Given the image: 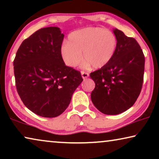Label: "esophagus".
<instances>
[{"instance_id": "1", "label": "esophagus", "mask_w": 159, "mask_h": 159, "mask_svg": "<svg viewBox=\"0 0 159 159\" xmlns=\"http://www.w3.org/2000/svg\"><path fill=\"white\" fill-rule=\"evenodd\" d=\"M81 75L83 79H86V78H88L89 77V74L88 72H85V71H81Z\"/></svg>"}]
</instances>
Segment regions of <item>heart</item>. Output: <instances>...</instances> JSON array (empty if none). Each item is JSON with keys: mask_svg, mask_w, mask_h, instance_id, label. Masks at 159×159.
<instances>
[{"mask_svg": "<svg viewBox=\"0 0 159 159\" xmlns=\"http://www.w3.org/2000/svg\"><path fill=\"white\" fill-rule=\"evenodd\" d=\"M116 47L117 40L112 32L100 27H87L69 34L68 42L62 45L61 55L69 67L77 66L83 56L84 66L91 65L94 69H101L112 59Z\"/></svg>", "mask_w": 159, "mask_h": 159, "instance_id": "heart-1", "label": "heart"}]
</instances>
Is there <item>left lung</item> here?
<instances>
[{"label":"left lung","instance_id":"8db88e82","mask_svg":"<svg viewBox=\"0 0 159 159\" xmlns=\"http://www.w3.org/2000/svg\"><path fill=\"white\" fill-rule=\"evenodd\" d=\"M117 40L114 57L108 64L90 73L95 83L91 93L93 103L103 114H121L135 103L143 87L145 56L133 38L113 30Z\"/></svg>","mask_w":159,"mask_h":159}]
</instances>
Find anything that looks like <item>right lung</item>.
Instances as JSON below:
<instances>
[{
	"label": "right lung",
	"mask_w": 159,
	"mask_h": 159,
	"mask_svg": "<svg viewBox=\"0 0 159 159\" xmlns=\"http://www.w3.org/2000/svg\"><path fill=\"white\" fill-rule=\"evenodd\" d=\"M64 34L60 28H42L25 39L14 61L17 92L26 107L38 116H59L83 81L80 71L65 65L61 55Z\"/></svg>",
	"instance_id": "1"
}]
</instances>
